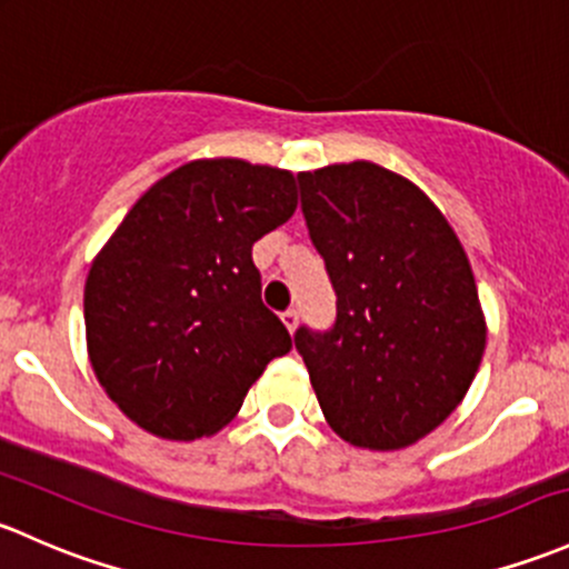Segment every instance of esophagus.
Returning a JSON list of instances; mask_svg holds the SVG:
<instances>
[{
    "label": "esophagus",
    "mask_w": 569,
    "mask_h": 569,
    "mask_svg": "<svg viewBox=\"0 0 569 569\" xmlns=\"http://www.w3.org/2000/svg\"><path fill=\"white\" fill-rule=\"evenodd\" d=\"M280 319H283L286 330H289V332H295V330H297V325H300V313H297L295 308H289V310H286V313L280 316Z\"/></svg>",
    "instance_id": "1"
}]
</instances>
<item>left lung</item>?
<instances>
[{
    "label": "left lung",
    "instance_id": "obj_1",
    "mask_svg": "<svg viewBox=\"0 0 569 569\" xmlns=\"http://www.w3.org/2000/svg\"><path fill=\"white\" fill-rule=\"evenodd\" d=\"M297 179L338 295L330 330L295 335L321 411L355 447L415 445L456 411L486 351L463 244L439 207L385 166L355 160Z\"/></svg>",
    "mask_w": 569,
    "mask_h": 569
}]
</instances>
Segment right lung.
Here are the masks:
<instances>
[{
	"label": "right lung",
	"mask_w": 569,
	"mask_h": 569,
	"mask_svg": "<svg viewBox=\"0 0 569 569\" xmlns=\"http://www.w3.org/2000/svg\"><path fill=\"white\" fill-rule=\"evenodd\" d=\"M295 209L291 171L212 158L158 179L124 214L89 267L83 325L100 387L136 426L171 441L218 433L289 355L253 242Z\"/></svg>",
	"instance_id": "1"
}]
</instances>
